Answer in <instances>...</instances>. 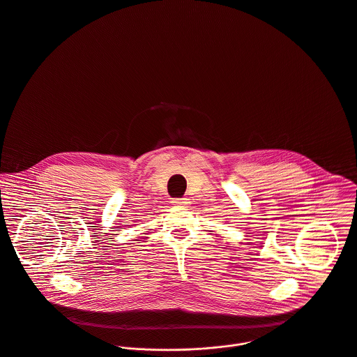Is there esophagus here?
<instances>
[{
	"label": "esophagus",
	"mask_w": 357,
	"mask_h": 357,
	"mask_svg": "<svg viewBox=\"0 0 357 357\" xmlns=\"http://www.w3.org/2000/svg\"><path fill=\"white\" fill-rule=\"evenodd\" d=\"M172 204L176 205V206H180V208H184V206L190 205V199L188 198H174L172 201Z\"/></svg>",
	"instance_id": "obj_1"
}]
</instances>
